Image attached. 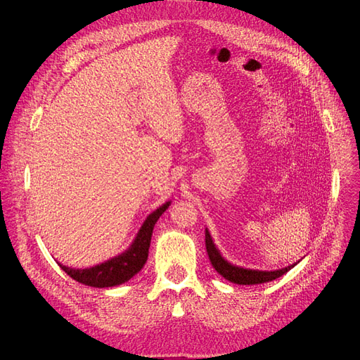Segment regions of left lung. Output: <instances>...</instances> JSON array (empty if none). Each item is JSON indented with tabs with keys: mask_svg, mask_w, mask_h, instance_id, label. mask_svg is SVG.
Listing matches in <instances>:
<instances>
[{
	"mask_svg": "<svg viewBox=\"0 0 360 360\" xmlns=\"http://www.w3.org/2000/svg\"><path fill=\"white\" fill-rule=\"evenodd\" d=\"M205 248H207V254H209L212 266L216 269V271L220 276H223L226 280L238 283V285H259V283L271 281L288 273L290 269L296 266V264H293V266H289L286 269H281L277 271H258V270H247V269L235 267L226 261L220 255V252L216 250L209 231H205Z\"/></svg>",
	"mask_w": 360,
	"mask_h": 360,
	"instance_id": "8db88e82",
	"label": "left lung"
}]
</instances>
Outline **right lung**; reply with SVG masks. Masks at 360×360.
<instances>
[{
    "label": "right lung",
    "mask_w": 360,
    "mask_h": 360,
    "mask_svg": "<svg viewBox=\"0 0 360 360\" xmlns=\"http://www.w3.org/2000/svg\"><path fill=\"white\" fill-rule=\"evenodd\" d=\"M169 204L170 202L167 201L146 219L134 243L131 245V248L127 252L101 264V266L86 270H74L64 267L60 264L61 269L72 280L91 288H112L128 281L132 276H136L146 264L148 257L151 235H153V228L159 217L166 212Z\"/></svg>",
    "instance_id": "1"
}]
</instances>
